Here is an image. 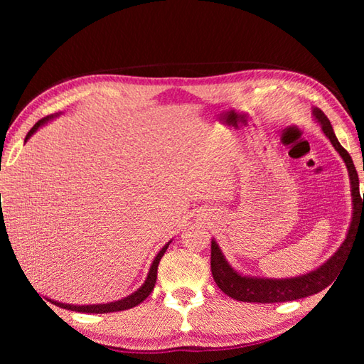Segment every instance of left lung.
Here are the masks:
<instances>
[{"mask_svg": "<svg viewBox=\"0 0 364 364\" xmlns=\"http://www.w3.org/2000/svg\"><path fill=\"white\" fill-rule=\"evenodd\" d=\"M313 112L316 115V119L321 122L322 131L330 139V142L333 144L336 151L341 154L347 166V170H349L353 197V218L349 228V235H347L344 244L339 247V250L326 262V264L316 269L314 272L296 278H286V280H270V278L264 280V278L241 277L228 266V262L223 258L218 244L213 241L211 272L214 277V282L219 286L220 291L225 292L231 299L241 301H257V304H277V301H289L321 292L322 289H326L327 286L333 283L335 277L339 274V270L343 269L347 255L350 252V245L353 244L355 235L358 233V230H364V196L361 197L360 194L357 168L353 166L350 154L338 142L327 115L323 114L319 107H316Z\"/></svg>", "mask_w": 364, "mask_h": 364, "instance_id": "1", "label": "left lung"}]
</instances>
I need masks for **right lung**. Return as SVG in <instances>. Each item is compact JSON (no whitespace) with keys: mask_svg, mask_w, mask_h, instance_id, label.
<instances>
[{"mask_svg":"<svg viewBox=\"0 0 364 364\" xmlns=\"http://www.w3.org/2000/svg\"><path fill=\"white\" fill-rule=\"evenodd\" d=\"M50 119H51V117H43V119L38 120V122L36 123V125L29 129V133L26 134L25 142L28 141V139H29L31 136H33V134L36 133L38 127L43 125V123H45V122H48ZM0 222H1V225H3V215L0 218ZM167 247H168V244L162 247V250L158 253V257L154 258L153 264H151V267H150L149 277H146V280H145V283H144L142 288H139L134 294H131V296H128V297H125V299L117 300V301H112V304H106V305H87V306L65 305V304H58V301H53V304H54V305H58V306H60V308H65V310H72V311H78V313H97V314H98V313H114V311L129 310V308H133V306H136V305H139V304H142V301H144L146 297L150 296V292L153 291L154 284H156L158 264H159L161 258L164 257V253H166V250H167Z\"/></svg>","mask_w":364,"mask_h":364,"instance_id":"add662e5","label":"right lung"}]
</instances>
